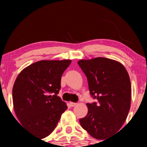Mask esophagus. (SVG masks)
<instances>
[{"instance_id": "34e87169", "label": "esophagus", "mask_w": 147, "mask_h": 147, "mask_svg": "<svg viewBox=\"0 0 147 147\" xmlns=\"http://www.w3.org/2000/svg\"><path fill=\"white\" fill-rule=\"evenodd\" d=\"M76 105H77V103H75V102H69V106L70 107H75L76 106Z\"/></svg>"}]
</instances>
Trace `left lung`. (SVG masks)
Here are the masks:
<instances>
[{"mask_svg":"<svg viewBox=\"0 0 147 147\" xmlns=\"http://www.w3.org/2000/svg\"><path fill=\"white\" fill-rule=\"evenodd\" d=\"M78 63L87 77L90 94L97 100L87 103L88 112L80 123L92 137L105 139L119 131L129 112V76L123 65L109 58L80 60Z\"/></svg>","mask_w":147,"mask_h":147,"instance_id":"1","label":"left lung"}]
</instances>
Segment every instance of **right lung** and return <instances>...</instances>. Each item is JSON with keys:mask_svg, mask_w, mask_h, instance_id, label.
Returning <instances> with one entry per match:
<instances>
[{"mask_svg": "<svg viewBox=\"0 0 147 147\" xmlns=\"http://www.w3.org/2000/svg\"><path fill=\"white\" fill-rule=\"evenodd\" d=\"M70 60H41L23 69L13 87L14 110L20 124L40 139L50 135L67 109L57 96Z\"/></svg>", "mask_w": 147, "mask_h": 147, "instance_id": "add662e5", "label": "right lung"}]
</instances>
